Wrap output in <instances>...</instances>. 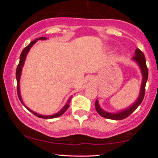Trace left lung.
I'll return each mask as SVG.
<instances>
[{"label": "left lung", "instance_id": "obj_1", "mask_svg": "<svg viewBox=\"0 0 158 158\" xmlns=\"http://www.w3.org/2000/svg\"><path fill=\"white\" fill-rule=\"evenodd\" d=\"M134 61H136L137 63V64L139 65V68L141 70V73L143 75V80H142V84H141V88H140V91H139V97L137 98V100L135 101V102H134L130 107L126 108L125 110H120L119 112L117 113H109V112H107L106 110H104L99 106V102L97 99L95 102V108L96 110L97 111V113L99 114L102 117H105V118L110 119H114V120H120V119H126V117H128L130 114L133 113L135 110L137 109V107L141 104V102H143V99L144 98L145 95V91H146V81L148 79V68L146 66V58H145L144 54L139 49H136L135 50V56L132 58Z\"/></svg>", "mask_w": 158, "mask_h": 158}]
</instances>
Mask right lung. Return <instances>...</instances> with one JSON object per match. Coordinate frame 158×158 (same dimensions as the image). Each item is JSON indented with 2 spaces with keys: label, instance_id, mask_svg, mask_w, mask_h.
<instances>
[{
  "label": "right lung",
  "instance_id": "1",
  "mask_svg": "<svg viewBox=\"0 0 158 158\" xmlns=\"http://www.w3.org/2000/svg\"><path fill=\"white\" fill-rule=\"evenodd\" d=\"M46 39H47L46 37H41V38H39V39H36L35 40H34V41H31V42H30V44H29L28 46H27L26 48L23 49V50H22V52H21V56H20V61H19V65H18V67H17V69H16V73L15 74H16V79H17V93H18V96H19V98L20 101H21V102L22 103L23 106L26 107L27 109H28L30 112H32V113L34 115H35L36 117H40V118H43V119H52V118H56V117H60L61 115H62V114H64L65 111H66L67 109L69 108V106H70V105H69V102H70V99H71L72 97L68 99V102H67L66 105L63 107V108L60 110V111H59L58 113H56L55 114H52V115L45 116V115H41V114L35 113V112L32 111V110H30L29 108H27V107L25 106L24 104H23V100H22V99H21V92H20V78H21V70H22V68H23V64H24L25 59H26L27 53H28V52L30 51V48H32V45L35 44L38 40H46Z\"/></svg>",
  "mask_w": 158,
  "mask_h": 158
}]
</instances>
